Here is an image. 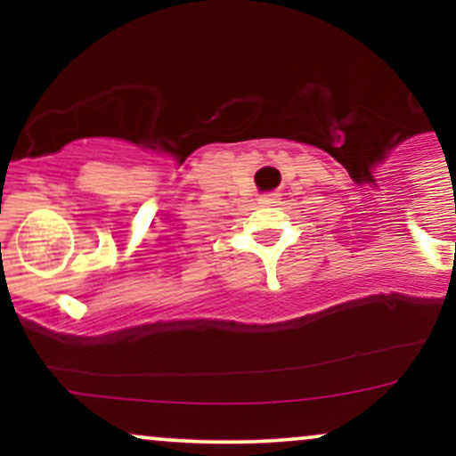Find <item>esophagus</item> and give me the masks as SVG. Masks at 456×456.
<instances>
[{"label":"esophagus","mask_w":456,"mask_h":456,"mask_svg":"<svg viewBox=\"0 0 456 456\" xmlns=\"http://www.w3.org/2000/svg\"><path fill=\"white\" fill-rule=\"evenodd\" d=\"M259 203H261V206H272V203H279V195H274V192H268V195H261L259 197Z\"/></svg>","instance_id":"1"}]
</instances>
